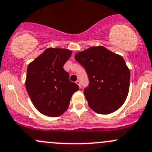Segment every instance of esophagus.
Masks as SVG:
<instances>
[{
  "instance_id": "34e87169",
  "label": "esophagus",
  "mask_w": 152,
  "mask_h": 152,
  "mask_svg": "<svg viewBox=\"0 0 152 152\" xmlns=\"http://www.w3.org/2000/svg\"><path fill=\"white\" fill-rule=\"evenodd\" d=\"M76 84H78V86H79V87H81V81H79V80H77V81H76Z\"/></svg>"
}]
</instances>
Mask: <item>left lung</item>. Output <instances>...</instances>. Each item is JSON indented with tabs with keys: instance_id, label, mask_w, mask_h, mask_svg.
I'll use <instances>...</instances> for the list:
<instances>
[{
	"instance_id": "1",
	"label": "left lung",
	"mask_w": 152,
	"mask_h": 152,
	"mask_svg": "<svg viewBox=\"0 0 152 152\" xmlns=\"http://www.w3.org/2000/svg\"><path fill=\"white\" fill-rule=\"evenodd\" d=\"M75 59L85 68L89 85L84 94L89 106L100 114L119 109L130 88V73L122 56L102 46L79 52Z\"/></svg>"
}]
</instances>
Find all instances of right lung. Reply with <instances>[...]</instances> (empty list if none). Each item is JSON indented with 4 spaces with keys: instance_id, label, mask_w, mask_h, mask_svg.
Segmentation results:
<instances>
[{
    "instance_id": "right-lung-1",
    "label": "right lung",
    "mask_w": 152,
    "mask_h": 152,
    "mask_svg": "<svg viewBox=\"0 0 152 152\" xmlns=\"http://www.w3.org/2000/svg\"><path fill=\"white\" fill-rule=\"evenodd\" d=\"M71 51L48 48L29 64L25 81L27 92L36 109L49 116H59L67 110L71 96L79 89L63 68Z\"/></svg>"
}]
</instances>
